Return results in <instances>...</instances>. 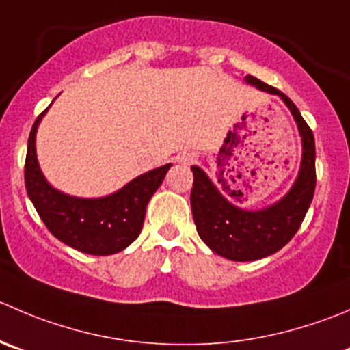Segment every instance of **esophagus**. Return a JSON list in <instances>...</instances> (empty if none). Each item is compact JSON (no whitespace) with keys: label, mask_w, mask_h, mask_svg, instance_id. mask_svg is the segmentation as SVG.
Segmentation results:
<instances>
[{"label":"esophagus","mask_w":350,"mask_h":350,"mask_svg":"<svg viewBox=\"0 0 350 350\" xmlns=\"http://www.w3.org/2000/svg\"><path fill=\"white\" fill-rule=\"evenodd\" d=\"M195 159H196V155L191 154V152H185V154L178 155V162H179V164H185V165L195 162Z\"/></svg>","instance_id":"obj_1"}]
</instances>
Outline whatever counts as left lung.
Instances as JSON below:
<instances>
[{"mask_svg": "<svg viewBox=\"0 0 350 350\" xmlns=\"http://www.w3.org/2000/svg\"><path fill=\"white\" fill-rule=\"evenodd\" d=\"M246 83L261 92L279 96L294 116L303 144L299 174L284 198L261 210H246L234 205L210 181L200 167L193 165L191 212L203 243L220 256L232 261H253L270 256L286 246L304 220L317 186L314 137L296 104L258 78L247 75ZM226 191L227 188H222Z\"/></svg>", "mask_w": 350, "mask_h": 350, "instance_id": "1", "label": "left lung"}]
</instances>
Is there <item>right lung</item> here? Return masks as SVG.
I'll return each mask as SVG.
<instances>
[{
  "label": "right lung",
  "mask_w": 350,
  "mask_h": 350,
  "mask_svg": "<svg viewBox=\"0 0 350 350\" xmlns=\"http://www.w3.org/2000/svg\"><path fill=\"white\" fill-rule=\"evenodd\" d=\"M46 111L33 123L27 145L25 188L30 202L49 232L61 243L99 256L123 251L140 236L148 202L171 164L140 174L103 198H77L57 191L44 178L36 154V133Z\"/></svg>",
  "instance_id": "right-lung-1"
}]
</instances>
